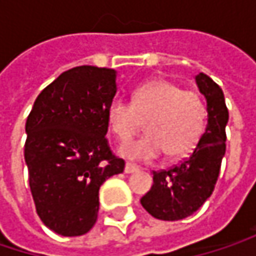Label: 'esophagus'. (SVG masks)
I'll return each instance as SVG.
<instances>
[{"label":"esophagus","mask_w":256,"mask_h":256,"mask_svg":"<svg viewBox=\"0 0 256 256\" xmlns=\"http://www.w3.org/2000/svg\"><path fill=\"white\" fill-rule=\"evenodd\" d=\"M138 170H139V168L134 166V164L126 163V166H124V174H134V172H138Z\"/></svg>","instance_id":"esophagus-1"}]
</instances>
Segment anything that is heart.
<instances>
[{"label": "heart", "instance_id": "obj_1", "mask_svg": "<svg viewBox=\"0 0 256 256\" xmlns=\"http://www.w3.org/2000/svg\"><path fill=\"white\" fill-rule=\"evenodd\" d=\"M108 122L118 139H128L146 122L148 134L124 142L118 154L146 162L164 151L178 158L190 154L204 130L206 110L200 96L168 80L150 81L133 93V102L117 98L108 108Z\"/></svg>", "mask_w": 256, "mask_h": 256}]
</instances>
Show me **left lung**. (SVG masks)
Returning <instances> with one entry per match:
<instances>
[{
	"instance_id": "1",
	"label": "left lung",
	"mask_w": 256,
	"mask_h": 256,
	"mask_svg": "<svg viewBox=\"0 0 256 256\" xmlns=\"http://www.w3.org/2000/svg\"><path fill=\"white\" fill-rule=\"evenodd\" d=\"M196 84L206 99V130L188 158L168 170L152 172V186L140 198V204L157 220L178 221L200 209L215 188L226 156L228 110L224 93L203 72L196 76Z\"/></svg>"
}]
</instances>
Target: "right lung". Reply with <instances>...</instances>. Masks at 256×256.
Segmentation results:
<instances>
[{"label": "right lung", "instance_id": "right-lung-1", "mask_svg": "<svg viewBox=\"0 0 256 256\" xmlns=\"http://www.w3.org/2000/svg\"><path fill=\"white\" fill-rule=\"evenodd\" d=\"M117 71L77 66L35 99L26 120L25 163L36 214L52 231L74 237L92 230L100 185L124 170L108 140V108Z\"/></svg>", "mask_w": 256, "mask_h": 256}]
</instances>
